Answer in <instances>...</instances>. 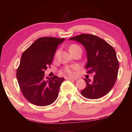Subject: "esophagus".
Listing matches in <instances>:
<instances>
[{"mask_svg": "<svg viewBox=\"0 0 132 132\" xmlns=\"http://www.w3.org/2000/svg\"><path fill=\"white\" fill-rule=\"evenodd\" d=\"M66 79L71 80H77V79H76V78H71V77H67Z\"/></svg>", "mask_w": 132, "mask_h": 132, "instance_id": "obj_1", "label": "esophagus"}]
</instances>
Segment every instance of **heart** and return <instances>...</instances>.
Masks as SVG:
<instances>
[{"mask_svg": "<svg viewBox=\"0 0 132 132\" xmlns=\"http://www.w3.org/2000/svg\"><path fill=\"white\" fill-rule=\"evenodd\" d=\"M77 48H80L79 46H78L77 45L73 44L72 45H71L69 48V51H71L73 50H76V49ZM76 69V66H73V67H67L65 69H64V72L69 75L70 76H73L75 74V70Z\"/></svg>", "mask_w": 132, "mask_h": 132, "instance_id": "heart-1", "label": "heart"}]
</instances>
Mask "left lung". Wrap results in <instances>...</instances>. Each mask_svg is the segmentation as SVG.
<instances>
[{"mask_svg": "<svg viewBox=\"0 0 132 132\" xmlns=\"http://www.w3.org/2000/svg\"><path fill=\"white\" fill-rule=\"evenodd\" d=\"M69 39L84 46L87 59L86 69H89L88 73L95 74L93 81L84 79L86 87L81 91L82 95L94 100L107 94L114 86L119 70L114 49L104 39L91 34H82Z\"/></svg>", "mask_w": 132, "mask_h": 132, "instance_id": "8db88e82", "label": "left lung"}]
</instances>
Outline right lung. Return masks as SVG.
<instances>
[{"label": "right lung", "instance_id": "obj_1", "mask_svg": "<svg viewBox=\"0 0 132 132\" xmlns=\"http://www.w3.org/2000/svg\"><path fill=\"white\" fill-rule=\"evenodd\" d=\"M64 38L42 37L37 39L23 52L17 70L20 88L29 102L38 106H47L54 102L64 79L44 76L50 66L57 46Z\"/></svg>", "mask_w": 132, "mask_h": 132}]
</instances>
